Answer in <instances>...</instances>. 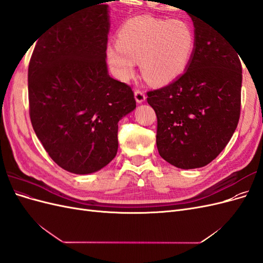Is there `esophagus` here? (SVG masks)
Wrapping results in <instances>:
<instances>
[{"instance_id":"34e87169","label":"esophagus","mask_w":263,"mask_h":263,"mask_svg":"<svg viewBox=\"0 0 263 263\" xmlns=\"http://www.w3.org/2000/svg\"><path fill=\"white\" fill-rule=\"evenodd\" d=\"M135 100H136L137 103H142L146 101V95L144 91H140V90H136L135 91Z\"/></svg>"}]
</instances>
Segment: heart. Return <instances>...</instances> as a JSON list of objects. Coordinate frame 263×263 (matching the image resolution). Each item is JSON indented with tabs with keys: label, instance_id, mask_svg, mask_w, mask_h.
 Returning a JSON list of instances; mask_svg holds the SVG:
<instances>
[{
	"label": "heart",
	"instance_id": "heart-1",
	"mask_svg": "<svg viewBox=\"0 0 263 263\" xmlns=\"http://www.w3.org/2000/svg\"><path fill=\"white\" fill-rule=\"evenodd\" d=\"M116 43L107 45L105 53L108 67L118 80L128 81L139 61L145 80L163 86L185 72L194 52L195 34L182 20L139 16L119 27Z\"/></svg>",
	"mask_w": 263,
	"mask_h": 263
}]
</instances>
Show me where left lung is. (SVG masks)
Wrapping results in <instances>:
<instances>
[{
	"instance_id": "obj_1",
	"label": "left lung",
	"mask_w": 263,
	"mask_h": 263,
	"mask_svg": "<svg viewBox=\"0 0 263 263\" xmlns=\"http://www.w3.org/2000/svg\"><path fill=\"white\" fill-rule=\"evenodd\" d=\"M195 48L185 72L147 93L157 115V148L180 169L201 168L226 147L240 116L239 52L211 24L190 15Z\"/></svg>"
}]
</instances>
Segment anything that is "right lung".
Returning <instances> with one entry per match:
<instances>
[{
	"mask_svg": "<svg viewBox=\"0 0 263 263\" xmlns=\"http://www.w3.org/2000/svg\"><path fill=\"white\" fill-rule=\"evenodd\" d=\"M94 5L42 34L28 66L36 136L55 163L76 174L97 172L113 160L119 119L136 108L132 87L107 71L108 5Z\"/></svg>",
	"mask_w": 263,
	"mask_h": 263,
	"instance_id": "right-lung-1",
	"label": "right lung"
}]
</instances>
